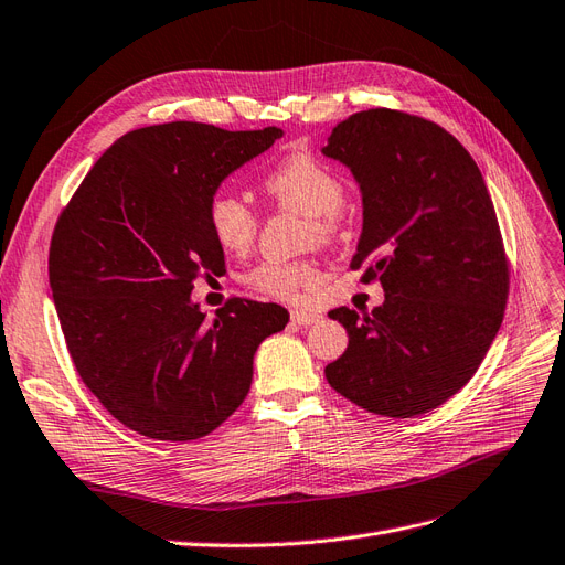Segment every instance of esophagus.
Returning <instances> with one entry per match:
<instances>
[{
  "mask_svg": "<svg viewBox=\"0 0 565 565\" xmlns=\"http://www.w3.org/2000/svg\"><path fill=\"white\" fill-rule=\"evenodd\" d=\"M320 320H322V316L313 313V311H292V322L303 324V328H309V324H316Z\"/></svg>",
  "mask_w": 565,
  "mask_h": 565,
  "instance_id": "esophagus-1",
  "label": "esophagus"
}]
</instances>
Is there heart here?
I'll list each match as a JSON object with an SVG mask.
<instances>
[{
    "label": "heart",
    "mask_w": 565,
    "mask_h": 565,
    "mask_svg": "<svg viewBox=\"0 0 565 565\" xmlns=\"http://www.w3.org/2000/svg\"><path fill=\"white\" fill-rule=\"evenodd\" d=\"M264 191L282 207L309 218V237L318 243L328 241L334 231L337 216L344 210L347 185L328 164L311 152L297 150L282 158L262 181ZM207 221L214 241L228 254H245L256 241L259 218L249 204L233 193H216L207 207ZM318 280L311 262H262L249 268L243 282L254 292L276 299H292L299 289Z\"/></svg>",
    "instance_id": "heart-1"
}]
</instances>
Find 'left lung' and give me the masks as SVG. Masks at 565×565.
Here are the masks:
<instances>
[{"label": "left lung", "instance_id": "8db88e82", "mask_svg": "<svg viewBox=\"0 0 565 565\" xmlns=\"http://www.w3.org/2000/svg\"><path fill=\"white\" fill-rule=\"evenodd\" d=\"M322 156L361 185L351 268L384 287L372 313L330 311L349 347L324 377L367 413H429L473 377L504 318L509 264L481 169L436 122L388 108L339 122Z\"/></svg>", "mask_w": 565, "mask_h": 565}]
</instances>
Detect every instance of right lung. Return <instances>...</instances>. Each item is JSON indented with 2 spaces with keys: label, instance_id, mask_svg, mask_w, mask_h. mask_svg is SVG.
<instances>
[{
  "label": "right lung",
  "instance_id": "right-lung-1",
  "mask_svg": "<svg viewBox=\"0 0 565 565\" xmlns=\"http://www.w3.org/2000/svg\"><path fill=\"white\" fill-rule=\"evenodd\" d=\"M280 136L200 122L134 129L56 221L49 285L67 351L100 405L136 434H212L245 401L256 349L285 330L278 303L235 297L207 320L191 301L193 282L224 266L207 221L216 188Z\"/></svg>",
  "mask_w": 565,
  "mask_h": 565
}]
</instances>
